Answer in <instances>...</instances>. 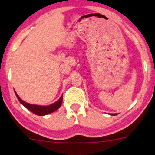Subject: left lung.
<instances>
[{
    "mask_svg": "<svg viewBox=\"0 0 155 155\" xmlns=\"http://www.w3.org/2000/svg\"><path fill=\"white\" fill-rule=\"evenodd\" d=\"M111 115H116L117 114H111Z\"/></svg>",
    "mask_w": 155,
    "mask_h": 155,
    "instance_id": "obj_1",
    "label": "left lung"
}]
</instances>
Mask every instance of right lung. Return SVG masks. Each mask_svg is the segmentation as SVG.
I'll return each instance as SVG.
<instances>
[{
  "mask_svg": "<svg viewBox=\"0 0 155 155\" xmlns=\"http://www.w3.org/2000/svg\"><path fill=\"white\" fill-rule=\"evenodd\" d=\"M15 95H16L17 98H18V101L24 106L25 107L27 108L28 110L31 111L33 113L36 114L37 115H48V114L51 113L53 112H55L56 110L60 108L61 106L62 101H63V97H61L59 98V100L58 101H56L54 104H51L49 106H46V107H43V106H38V105H34V104H28V103L25 102L24 101L21 99L18 96V94H16V92L15 91Z\"/></svg>",
  "mask_w": 155,
  "mask_h": 155,
  "instance_id": "add662e5",
  "label": "right lung"
}]
</instances>
